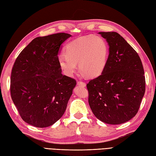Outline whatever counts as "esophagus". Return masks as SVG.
Instances as JSON below:
<instances>
[{
  "instance_id": "1",
  "label": "esophagus",
  "mask_w": 156,
  "mask_h": 156,
  "mask_svg": "<svg viewBox=\"0 0 156 156\" xmlns=\"http://www.w3.org/2000/svg\"><path fill=\"white\" fill-rule=\"evenodd\" d=\"M77 85L79 86H82V87H86V83L83 82H81V81L77 82Z\"/></svg>"
}]
</instances>
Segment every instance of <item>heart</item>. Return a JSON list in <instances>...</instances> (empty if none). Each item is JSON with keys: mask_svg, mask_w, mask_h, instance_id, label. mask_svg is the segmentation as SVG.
I'll return each instance as SVG.
<instances>
[{"mask_svg": "<svg viewBox=\"0 0 156 156\" xmlns=\"http://www.w3.org/2000/svg\"><path fill=\"white\" fill-rule=\"evenodd\" d=\"M65 54L58 56V63L63 73L72 76L79 69L90 78L100 76L105 69L109 49L105 40L99 36L87 35L68 43Z\"/></svg>", "mask_w": 156, "mask_h": 156, "instance_id": "heart-1", "label": "heart"}]
</instances>
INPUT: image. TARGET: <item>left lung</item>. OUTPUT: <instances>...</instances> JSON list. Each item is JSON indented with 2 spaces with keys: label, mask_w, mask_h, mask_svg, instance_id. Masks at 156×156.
<instances>
[{
  "label": "left lung",
  "mask_w": 156,
  "mask_h": 156,
  "mask_svg": "<svg viewBox=\"0 0 156 156\" xmlns=\"http://www.w3.org/2000/svg\"><path fill=\"white\" fill-rule=\"evenodd\" d=\"M109 53L105 69L87 84L88 102L101 121L120 125L133 118L145 93L144 72L138 53L117 32H99Z\"/></svg>",
  "instance_id": "1"
}]
</instances>
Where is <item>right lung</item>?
I'll use <instances>...</instances> for the list:
<instances>
[{"label":"right lung","instance_id":"obj_1","mask_svg":"<svg viewBox=\"0 0 156 156\" xmlns=\"http://www.w3.org/2000/svg\"><path fill=\"white\" fill-rule=\"evenodd\" d=\"M71 36L58 33L35 38L14 64L11 98L22 119L30 125L51 126L65 112L76 82L62 75L58 55Z\"/></svg>","mask_w":156,"mask_h":156}]
</instances>
